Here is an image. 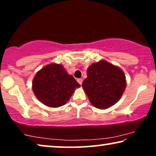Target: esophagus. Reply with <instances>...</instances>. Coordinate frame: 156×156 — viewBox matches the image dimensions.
I'll list each match as a JSON object with an SVG mask.
<instances>
[{
  "label": "esophagus",
  "instance_id": "34e87169",
  "mask_svg": "<svg viewBox=\"0 0 156 156\" xmlns=\"http://www.w3.org/2000/svg\"><path fill=\"white\" fill-rule=\"evenodd\" d=\"M77 82H78V83H79V84H80V85H82V82H83V80H82V79H78Z\"/></svg>",
  "mask_w": 156,
  "mask_h": 156
}]
</instances>
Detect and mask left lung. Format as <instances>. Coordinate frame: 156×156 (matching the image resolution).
Segmentation results:
<instances>
[{"label": "left lung", "instance_id": "1", "mask_svg": "<svg viewBox=\"0 0 156 156\" xmlns=\"http://www.w3.org/2000/svg\"><path fill=\"white\" fill-rule=\"evenodd\" d=\"M126 86V76L119 67L105 60L94 63L87 69L82 87L95 107L107 108L120 99Z\"/></svg>", "mask_w": 156, "mask_h": 156}]
</instances>
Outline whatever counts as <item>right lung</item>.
I'll list each match as a JSON object with an SVG mask.
<instances>
[{
    "instance_id": "add662e5",
    "label": "right lung",
    "mask_w": 156,
    "mask_h": 156,
    "mask_svg": "<svg viewBox=\"0 0 156 156\" xmlns=\"http://www.w3.org/2000/svg\"><path fill=\"white\" fill-rule=\"evenodd\" d=\"M80 84L68 74L62 65L52 63L37 72L33 81V91L44 105L56 108L63 106Z\"/></svg>"
}]
</instances>
